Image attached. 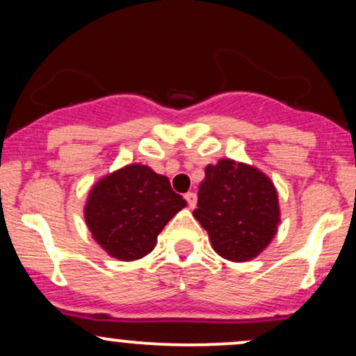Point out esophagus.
<instances>
[{
    "instance_id": "34e87169",
    "label": "esophagus",
    "mask_w": 356,
    "mask_h": 356,
    "mask_svg": "<svg viewBox=\"0 0 356 356\" xmlns=\"http://www.w3.org/2000/svg\"><path fill=\"white\" fill-rule=\"evenodd\" d=\"M184 197H186V201H187V204H189L191 209H194L195 204H197V194H195V192H187Z\"/></svg>"
}]
</instances>
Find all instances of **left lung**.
Wrapping results in <instances>:
<instances>
[{
  "label": "left lung",
  "instance_id": "left-lung-1",
  "mask_svg": "<svg viewBox=\"0 0 356 356\" xmlns=\"http://www.w3.org/2000/svg\"><path fill=\"white\" fill-rule=\"evenodd\" d=\"M194 218L212 249L234 263L254 259L275 239L281 222L276 186L263 170L232 159L206 165Z\"/></svg>",
  "mask_w": 356,
  "mask_h": 356
}]
</instances>
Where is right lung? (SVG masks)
Instances as JSON below:
<instances>
[{
    "label": "right lung",
    "instance_id": "obj_1",
    "mask_svg": "<svg viewBox=\"0 0 356 356\" xmlns=\"http://www.w3.org/2000/svg\"><path fill=\"white\" fill-rule=\"evenodd\" d=\"M187 202L165 175L129 164L99 179L88 191L83 218L95 243L118 261L154 251L157 236Z\"/></svg>",
    "mask_w": 356,
    "mask_h": 356
}]
</instances>
